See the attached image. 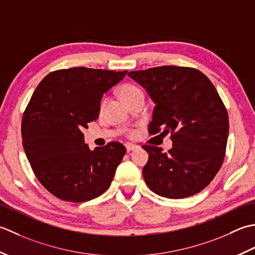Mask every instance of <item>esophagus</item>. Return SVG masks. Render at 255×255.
I'll return each mask as SVG.
<instances>
[{
    "label": "esophagus",
    "instance_id": "1",
    "mask_svg": "<svg viewBox=\"0 0 255 255\" xmlns=\"http://www.w3.org/2000/svg\"><path fill=\"white\" fill-rule=\"evenodd\" d=\"M136 147H137L136 145H134V144H127V145H126L127 152H131V150L135 149V148H136Z\"/></svg>",
    "mask_w": 255,
    "mask_h": 255
}]
</instances>
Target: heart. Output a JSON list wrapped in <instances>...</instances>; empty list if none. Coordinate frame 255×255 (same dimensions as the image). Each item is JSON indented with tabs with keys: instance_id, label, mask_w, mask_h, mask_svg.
I'll return each instance as SVG.
<instances>
[{
	"instance_id": "1",
	"label": "heart",
	"mask_w": 255,
	"mask_h": 255,
	"mask_svg": "<svg viewBox=\"0 0 255 255\" xmlns=\"http://www.w3.org/2000/svg\"><path fill=\"white\" fill-rule=\"evenodd\" d=\"M139 93H143V90L141 89V87H138L137 85H135V84H126L120 88V96L126 102H128V100H131L132 98L139 95ZM106 102H107L106 99H103L101 105H100L101 109L105 108ZM126 134H127L128 137L132 138V137L135 136V135H136V131H135L134 128H128L126 131Z\"/></svg>"
}]
</instances>
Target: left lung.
Wrapping results in <instances>:
<instances>
[{"label": "left lung", "instance_id": "obj_1", "mask_svg": "<svg viewBox=\"0 0 255 255\" xmlns=\"http://www.w3.org/2000/svg\"><path fill=\"white\" fill-rule=\"evenodd\" d=\"M156 103L148 133L170 134L173 147L143 145L148 188L180 199L198 194L215 178L226 155L229 118L219 93L205 74L191 67L160 66L129 71Z\"/></svg>", "mask_w": 255, "mask_h": 255}]
</instances>
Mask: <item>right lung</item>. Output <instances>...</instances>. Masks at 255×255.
<instances>
[{
  "label": "right lung",
  "mask_w": 255,
  "mask_h": 255,
  "mask_svg": "<svg viewBox=\"0 0 255 255\" xmlns=\"http://www.w3.org/2000/svg\"><path fill=\"white\" fill-rule=\"evenodd\" d=\"M127 72L59 69L34 91L22 119L23 147L36 178L57 198L84 202L110 187L126 147L110 142L90 150L81 129L97 120L103 93Z\"/></svg>",
  "instance_id": "right-lung-1"
}]
</instances>
